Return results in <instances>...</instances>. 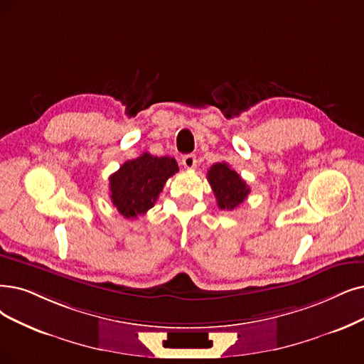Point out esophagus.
<instances>
[{"instance_id": "obj_1", "label": "esophagus", "mask_w": 364, "mask_h": 364, "mask_svg": "<svg viewBox=\"0 0 364 364\" xmlns=\"http://www.w3.org/2000/svg\"><path fill=\"white\" fill-rule=\"evenodd\" d=\"M182 166L185 167V168H188V170H191V168H196L197 167V158L194 156V155H185L183 158H182Z\"/></svg>"}]
</instances>
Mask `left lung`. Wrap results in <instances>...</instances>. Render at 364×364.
Here are the masks:
<instances>
[{
  "instance_id": "obj_1",
  "label": "left lung",
  "mask_w": 364,
  "mask_h": 364,
  "mask_svg": "<svg viewBox=\"0 0 364 364\" xmlns=\"http://www.w3.org/2000/svg\"><path fill=\"white\" fill-rule=\"evenodd\" d=\"M208 181L216 197L218 208L223 210L236 209L251 191L246 182L227 163L213 164L208 171Z\"/></svg>"
}]
</instances>
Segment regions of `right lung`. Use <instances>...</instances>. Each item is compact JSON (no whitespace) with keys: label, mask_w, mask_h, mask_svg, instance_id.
Segmentation results:
<instances>
[{"label":"right lung","mask_w":364,"mask_h":364,"mask_svg":"<svg viewBox=\"0 0 364 364\" xmlns=\"http://www.w3.org/2000/svg\"><path fill=\"white\" fill-rule=\"evenodd\" d=\"M179 171L178 163L170 156H154L144 152L125 161L109 178L113 206L125 218L144 215L163 191L166 181Z\"/></svg>","instance_id":"right-lung-1"}]
</instances>
